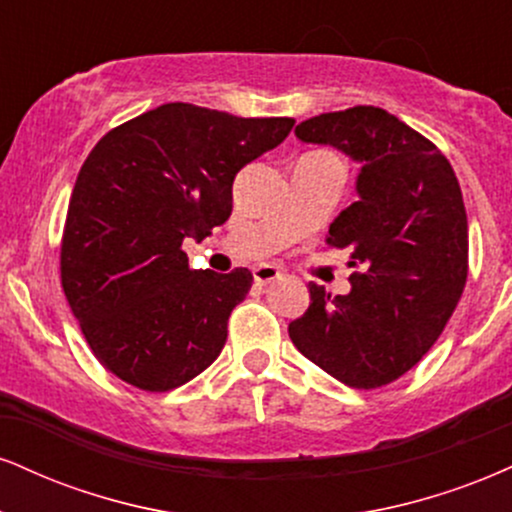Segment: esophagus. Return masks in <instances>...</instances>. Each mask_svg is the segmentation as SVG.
Listing matches in <instances>:
<instances>
[{
    "label": "esophagus",
    "instance_id": "34e87169",
    "mask_svg": "<svg viewBox=\"0 0 512 512\" xmlns=\"http://www.w3.org/2000/svg\"><path fill=\"white\" fill-rule=\"evenodd\" d=\"M252 279H255V283H260V286H267V283L281 279V269L274 267V264H257L252 269Z\"/></svg>",
    "mask_w": 512,
    "mask_h": 512
}]
</instances>
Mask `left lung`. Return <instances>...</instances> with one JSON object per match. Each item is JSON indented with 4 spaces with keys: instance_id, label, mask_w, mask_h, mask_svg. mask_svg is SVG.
I'll return each mask as SVG.
<instances>
[{
    "instance_id": "obj_1",
    "label": "left lung",
    "mask_w": 512,
    "mask_h": 512,
    "mask_svg": "<svg viewBox=\"0 0 512 512\" xmlns=\"http://www.w3.org/2000/svg\"><path fill=\"white\" fill-rule=\"evenodd\" d=\"M360 164L357 202L326 243L350 250L346 295L310 281V307L288 324L293 346L353 389L403 377L434 346L467 281V214L448 159L379 107L319 114L295 126Z\"/></svg>"
}]
</instances>
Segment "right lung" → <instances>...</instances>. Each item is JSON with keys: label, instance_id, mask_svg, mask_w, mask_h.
Instances as JSON below:
<instances>
[{"label": "right lung", "instance_id": "obj_1", "mask_svg": "<svg viewBox=\"0 0 512 512\" xmlns=\"http://www.w3.org/2000/svg\"><path fill=\"white\" fill-rule=\"evenodd\" d=\"M293 123L171 102L92 147L66 214L61 286L92 353L126 384L171 391L219 357L252 274L190 269L183 238L231 217L233 178Z\"/></svg>", "mask_w": 512, "mask_h": 512}]
</instances>
